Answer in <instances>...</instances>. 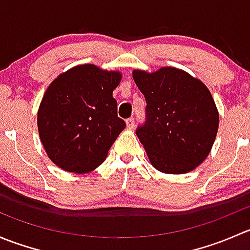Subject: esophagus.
Returning <instances> with one entry per match:
<instances>
[{
	"mask_svg": "<svg viewBox=\"0 0 250 250\" xmlns=\"http://www.w3.org/2000/svg\"><path fill=\"white\" fill-rule=\"evenodd\" d=\"M125 123H127L128 128H133V127H134V118H133V117L128 118V120L125 121Z\"/></svg>",
	"mask_w": 250,
	"mask_h": 250,
	"instance_id": "34e87169",
	"label": "esophagus"
}]
</instances>
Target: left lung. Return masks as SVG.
I'll return each mask as SVG.
<instances>
[{
  "instance_id": "left-lung-1",
  "label": "left lung",
  "mask_w": 250,
  "mask_h": 250,
  "mask_svg": "<svg viewBox=\"0 0 250 250\" xmlns=\"http://www.w3.org/2000/svg\"><path fill=\"white\" fill-rule=\"evenodd\" d=\"M133 78L146 100L145 122L135 133L151 165L169 174L195 169L210 152L219 128L208 88L175 67L153 74L135 70Z\"/></svg>"
}]
</instances>
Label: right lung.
I'll list each match as a JSON object with an SVG mask.
<instances>
[{
    "mask_svg": "<svg viewBox=\"0 0 250 250\" xmlns=\"http://www.w3.org/2000/svg\"><path fill=\"white\" fill-rule=\"evenodd\" d=\"M121 74L94 65L72 67L55 78L37 115L40 138L50 160L66 172L99 167L125 122L112 92Z\"/></svg>",
    "mask_w": 250,
    "mask_h": 250,
    "instance_id": "1",
    "label": "right lung"
}]
</instances>
